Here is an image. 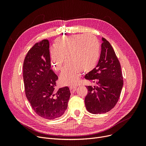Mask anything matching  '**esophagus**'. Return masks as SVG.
<instances>
[{
    "label": "esophagus",
    "mask_w": 146,
    "mask_h": 146,
    "mask_svg": "<svg viewBox=\"0 0 146 146\" xmlns=\"http://www.w3.org/2000/svg\"><path fill=\"white\" fill-rule=\"evenodd\" d=\"M76 88H77V87H70V92H71L72 94L74 93V92L76 91Z\"/></svg>",
    "instance_id": "esophagus-1"
}]
</instances>
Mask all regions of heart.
<instances>
[{"label": "heart", "instance_id": "heart-1", "mask_svg": "<svg viewBox=\"0 0 146 146\" xmlns=\"http://www.w3.org/2000/svg\"><path fill=\"white\" fill-rule=\"evenodd\" d=\"M54 47L50 51L53 69L62 70L65 58L69 62L60 76V81L64 85L75 86L81 72L87 73L93 70L99 59V41L91 34L59 37L55 40Z\"/></svg>", "mask_w": 146, "mask_h": 146}]
</instances>
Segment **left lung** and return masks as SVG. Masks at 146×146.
I'll use <instances>...</instances> for the list:
<instances>
[{
	"instance_id": "obj_1",
	"label": "left lung",
	"mask_w": 146,
	"mask_h": 146,
	"mask_svg": "<svg viewBox=\"0 0 146 146\" xmlns=\"http://www.w3.org/2000/svg\"><path fill=\"white\" fill-rule=\"evenodd\" d=\"M101 53L96 68L86 74L85 78L94 83L86 86L85 98L87 110L91 113H106L117 104L123 86L121 65L109 41L102 37Z\"/></svg>"
}]
</instances>
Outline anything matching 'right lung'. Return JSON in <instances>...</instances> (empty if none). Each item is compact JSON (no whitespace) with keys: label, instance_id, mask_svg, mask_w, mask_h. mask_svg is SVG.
Segmentation results:
<instances>
[{"label":"right lung","instance_id":"1","mask_svg":"<svg viewBox=\"0 0 146 146\" xmlns=\"http://www.w3.org/2000/svg\"><path fill=\"white\" fill-rule=\"evenodd\" d=\"M50 44L44 39L28 52L23 65L26 96L35 112L47 119L63 115L67 109L70 92L68 87L55 91L57 75L51 69Z\"/></svg>","mask_w":146,"mask_h":146}]
</instances>
